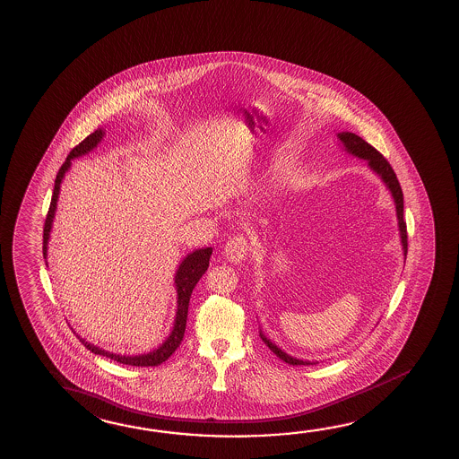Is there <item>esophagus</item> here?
I'll return each mask as SVG.
<instances>
[{"label": "esophagus", "instance_id": "esophagus-1", "mask_svg": "<svg viewBox=\"0 0 459 459\" xmlns=\"http://www.w3.org/2000/svg\"><path fill=\"white\" fill-rule=\"evenodd\" d=\"M248 252H250V246H248L247 238L238 234L226 242L223 254L228 258V262L240 263L247 258Z\"/></svg>", "mask_w": 459, "mask_h": 459}]
</instances>
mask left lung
<instances>
[{"mask_svg":"<svg viewBox=\"0 0 459 459\" xmlns=\"http://www.w3.org/2000/svg\"><path fill=\"white\" fill-rule=\"evenodd\" d=\"M338 139L342 140V146L346 148V152L351 154H354L357 158H362V160H368V166H370L373 172L381 177V180L385 183V186L391 191V195L394 197V203H395V211H397V220H399V230H401L402 246H403V255L407 258L408 252V236H407V223L403 220V193H402L401 183L397 180V175L394 172V169L391 168V164L387 162L385 156L379 153L377 148H373L370 143H367L362 137H359L352 132H340L338 134ZM263 338V342H266V346L270 348L279 359H282L285 364L290 365H313L314 362L309 360H299L295 357L285 354L284 351L279 350L276 344L264 338L263 333H260Z\"/></svg>","mask_w":459,"mask_h":459,"instance_id":"obj_1","label":"left lung"}]
</instances>
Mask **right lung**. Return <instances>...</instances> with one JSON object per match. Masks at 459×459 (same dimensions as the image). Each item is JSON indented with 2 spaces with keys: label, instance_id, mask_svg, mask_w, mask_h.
<instances>
[{
  "label": "right lung",
  "instance_id": "right-lung-1",
  "mask_svg": "<svg viewBox=\"0 0 459 459\" xmlns=\"http://www.w3.org/2000/svg\"><path fill=\"white\" fill-rule=\"evenodd\" d=\"M102 129H97L88 135L86 139L81 142L80 145L74 146L70 154L66 156V160L62 164V168L58 169L57 177H56V185H54V191H52L51 205L49 211L46 215V221H44L43 230V255L46 258L48 255V240H49V233H51L52 219L56 213V207H57L58 191H60V183L65 175L66 170L72 164L74 158H78L81 154H86L94 150L95 146L99 145V142L102 140ZM212 247L199 248L195 250L193 254H189L182 264L178 266V271L175 274V289H177V314H175L174 330L169 336L166 342L160 344L158 350H154L150 354H143V356H117L108 351H102L97 348L94 344L86 342L80 338V342L88 348L91 352L99 354V356L109 357L111 360H117L119 364L132 365V367H158V365L166 362L169 357L174 354L175 350L180 346L183 335H185V327H186V317H188V306L189 297L193 293V289L196 287L199 279L203 277L207 268H209V260H211Z\"/></svg>",
  "mask_w": 459,
  "mask_h": 459
}]
</instances>
